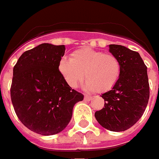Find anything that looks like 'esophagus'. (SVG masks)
I'll return each instance as SVG.
<instances>
[{
    "instance_id": "34e87169",
    "label": "esophagus",
    "mask_w": 159,
    "mask_h": 159,
    "mask_svg": "<svg viewBox=\"0 0 159 159\" xmlns=\"http://www.w3.org/2000/svg\"><path fill=\"white\" fill-rule=\"evenodd\" d=\"M92 97L91 96H88V95H85V101H90V100L92 99Z\"/></svg>"
}]
</instances>
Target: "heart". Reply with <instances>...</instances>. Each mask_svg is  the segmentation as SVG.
Masks as SVG:
<instances>
[{"mask_svg":"<svg viewBox=\"0 0 159 159\" xmlns=\"http://www.w3.org/2000/svg\"><path fill=\"white\" fill-rule=\"evenodd\" d=\"M58 69L72 88H75L85 76L84 88L86 91L103 93L112 90L118 83L121 64L112 54L86 47L74 50L70 55V60L62 58L59 61Z\"/></svg>","mask_w":159,"mask_h":159,"instance_id":"1","label":"heart"}]
</instances>
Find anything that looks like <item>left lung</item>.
Wrapping results in <instances>:
<instances>
[{"label": "left lung", "mask_w": 159, "mask_h": 159, "mask_svg": "<svg viewBox=\"0 0 159 159\" xmlns=\"http://www.w3.org/2000/svg\"><path fill=\"white\" fill-rule=\"evenodd\" d=\"M110 52L121 61V78L112 90L102 94L104 108L96 111L95 117L110 131H125L139 121L147 106V68L139 53L124 46L110 44Z\"/></svg>", "instance_id": "obj_1"}]
</instances>
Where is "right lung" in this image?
<instances>
[{"label": "right lung", "instance_id": "obj_1", "mask_svg": "<svg viewBox=\"0 0 159 159\" xmlns=\"http://www.w3.org/2000/svg\"><path fill=\"white\" fill-rule=\"evenodd\" d=\"M64 53V45L42 43L24 52L13 67L10 94L14 111L26 128L42 135L62 131L74 104L84 98L60 74Z\"/></svg>", "mask_w": 159, "mask_h": 159}]
</instances>
